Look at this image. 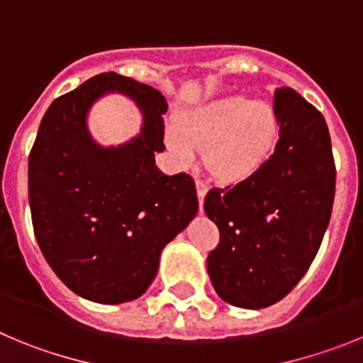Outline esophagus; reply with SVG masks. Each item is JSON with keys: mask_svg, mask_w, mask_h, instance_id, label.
I'll list each match as a JSON object with an SVG mask.
<instances>
[{"mask_svg": "<svg viewBox=\"0 0 363 363\" xmlns=\"http://www.w3.org/2000/svg\"><path fill=\"white\" fill-rule=\"evenodd\" d=\"M195 186H197L199 206H201V211H202V204H204L206 191H208V182H206V181H201V179H197V181H195Z\"/></svg>", "mask_w": 363, "mask_h": 363, "instance_id": "1", "label": "esophagus"}]
</instances>
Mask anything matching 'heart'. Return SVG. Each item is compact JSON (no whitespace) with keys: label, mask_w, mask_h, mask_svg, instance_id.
Segmentation results:
<instances>
[{"label":"heart","mask_w":363,"mask_h":363,"mask_svg":"<svg viewBox=\"0 0 363 363\" xmlns=\"http://www.w3.org/2000/svg\"><path fill=\"white\" fill-rule=\"evenodd\" d=\"M279 139L275 110L264 101L231 96L181 116L166 128V143L177 164L194 161L204 148V164L220 181H240L259 172Z\"/></svg>","instance_id":"1"}]
</instances>
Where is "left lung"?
I'll list each match as a JSON object with an SVG mask.
<instances>
[{
  "label": "left lung",
  "mask_w": 363,
  "mask_h": 363,
  "mask_svg": "<svg viewBox=\"0 0 363 363\" xmlns=\"http://www.w3.org/2000/svg\"><path fill=\"white\" fill-rule=\"evenodd\" d=\"M279 143L259 172L208 191L204 211L220 231L208 273L224 302L244 309L282 300L322 244L336 169L324 116L293 88L273 101Z\"/></svg>",
  "instance_id": "8db88e82"
}]
</instances>
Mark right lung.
Segmentation results:
<instances>
[{
    "label": "right lung",
    "instance_id": "1",
    "mask_svg": "<svg viewBox=\"0 0 363 363\" xmlns=\"http://www.w3.org/2000/svg\"><path fill=\"white\" fill-rule=\"evenodd\" d=\"M142 110V133L119 147L97 145L86 126L106 93ZM168 104L153 86L104 72L57 97L41 119L28 157V202L39 250L61 282L86 300L123 303L150 287L161 251L199 210L194 179L164 175Z\"/></svg>",
    "mask_w": 363,
    "mask_h": 363
}]
</instances>
